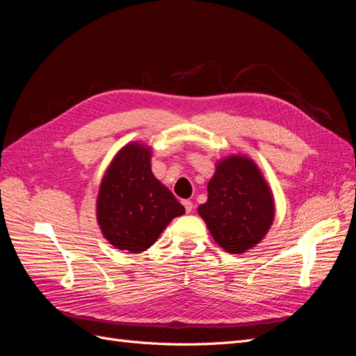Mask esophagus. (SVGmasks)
I'll return each instance as SVG.
<instances>
[{"label": "esophagus", "instance_id": "esophagus-1", "mask_svg": "<svg viewBox=\"0 0 356 356\" xmlns=\"http://www.w3.org/2000/svg\"><path fill=\"white\" fill-rule=\"evenodd\" d=\"M182 204H184L187 213H190L193 211V202L191 200H182Z\"/></svg>", "mask_w": 356, "mask_h": 356}]
</instances>
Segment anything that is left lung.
I'll list each match as a JSON object with an SVG mask.
<instances>
[{"mask_svg":"<svg viewBox=\"0 0 356 356\" xmlns=\"http://www.w3.org/2000/svg\"><path fill=\"white\" fill-rule=\"evenodd\" d=\"M199 215L222 250L242 254L260 242L275 217L272 191L251 159L230 156L218 161Z\"/></svg>","mask_w":356,"mask_h":356,"instance_id":"8db88e82","label":"left lung"}]
</instances>
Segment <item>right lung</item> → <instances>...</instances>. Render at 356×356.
<instances>
[{"mask_svg":"<svg viewBox=\"0 0 356 356\" xmlns=\"http://www.w3.org/2000/svg\"><path fill=\"white\" fill-rule=\"evenodd\" d=\"M152 149L127 144L111 161L101 182L96 217L102 234L117 250L143 252L166 225L186 212L152 172Z\"/></svg>","mask_w":356,"mask_h":356,"instance_id":"right-lung-1","label":"right lung"}]
</instances>
